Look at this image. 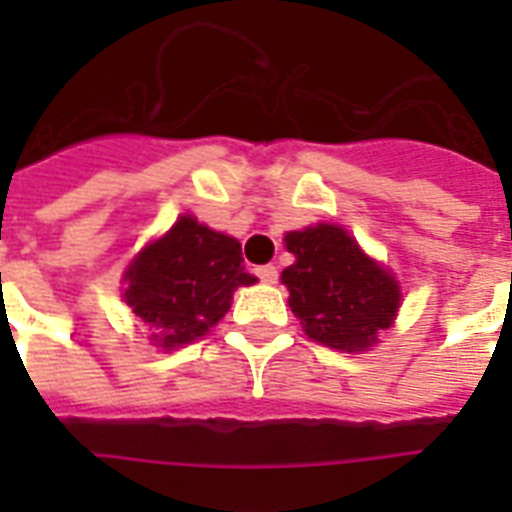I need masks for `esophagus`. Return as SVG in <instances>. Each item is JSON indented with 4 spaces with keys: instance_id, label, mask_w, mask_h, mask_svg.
I'll return each instance as SVG.
<instances>
[{
    "instance_id": "34e87169",
    "label": "esophagus",
    "mask_w": 512,
    "mask_h": 512,
    "mask_svg": "<svg viewBox=\"0 0 512 512\" xmlns=\"http://www.w3.org/2000/svg\"><path fill=\"white\" fill-rule=\"evenodd\" d=\"M255 273L260 276V281H265V284H276V279H279V271H276V265H260Z\"/></svg>"
}]
</instances>
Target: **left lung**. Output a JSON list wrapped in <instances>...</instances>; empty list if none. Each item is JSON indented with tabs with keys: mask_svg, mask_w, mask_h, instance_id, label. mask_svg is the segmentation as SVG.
Returning a JSON list of instances; mask_svg holds the SVG:
<instances>
[{
	"mask_svg": "<svg viewBox=\"0 0 512 512\" xmlns=\"http://www.w3.org/2000/svg\"><path fill=\"white\" fill-rule=\"evenodd\" d=\"M287 249L295 263L284 268L281 281L305 335L348 353L372 348L398 311L396 279L340 225L319 223L287 233Z\"/></svg>",
	"mask_w": 512,
	"mask_h": 512,
	"instance_id": "obj_1",
	"label": "left lung"
}]
</instances>
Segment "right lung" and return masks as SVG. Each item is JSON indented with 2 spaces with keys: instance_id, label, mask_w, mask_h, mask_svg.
<instances>
[{
  "instance_id": "1",
  "label": "right lung",
  "mask_w": 512,
  "mask_h": 512,
  "mask_svg": "<svg viewBox=\"0 0 512 512\" xmlns=\"http://www.w3.org/2000/svg\"><path fill=\"white\" fill-rule=\"evenodd\" d=\"M241 263L239 241L185 215L127 268L124 303L154 327L156 345L172 350L207 335L228 313L236 287L257 281Z\"/></svg>"
}]
</instances>
